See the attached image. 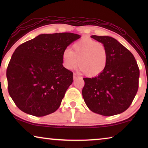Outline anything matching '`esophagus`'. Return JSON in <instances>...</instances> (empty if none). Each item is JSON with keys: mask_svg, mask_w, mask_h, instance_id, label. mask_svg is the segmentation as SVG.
I'll return each mask as SVG.
<instances>
[{"mask_svg": "<svg viewBox=\"0 0 148 148\" xmlns=\"http://www.w3.org/2000/svg\"><path fill=\"white\" fill-rule=\"evenodd\" d=\"M73 77H74V79H76V78H77V75H76V74H74Z\"/></svg>", "mask_w": 148, "mask_h": 148, "instance_id": "esophagus-1", "label": "esophagus"}]
</instances>
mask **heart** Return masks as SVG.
<instances>
[{
	"instance_id": "1",
	"label": "heart",
	"mask_w": 148,
	"mask_h": 148,
	"mask_svg": "<svg viewBox=\"0 0 148 148\" xmlns=\"http://www.w3.org/2000/svg\"><path fill=\"white\" fill-rule=\"evenodd\" d=\"M78 62L79 71L89 77L99 76L106 69L108 51L99 42L89 37H84L75 42L72 50L66 48L62 53V66L66 70H72Z\"/></svg>"
}]
</instances>
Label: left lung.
Listing matches in <instances>:
<instances>
[{"label":"left lung","mask_w":148,"mask_h":148,"mask_svg":"<svg viewBox=\"0 0 148 148\" xmlns=\"http://www.w3.org/2000/svg\"><path fill=\"white\" fill-rule=\"evenodd\" d=\"M108 51V64L99 76L84 77V101L95 113L104 116L121 114L129 108L138 89L140 71L129 49L114 38L92 35Z\"/></svg>","instance_id":"obj_1"}]
</instances>
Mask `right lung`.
<instances>
[{
	"label": "right lung",
	"mask_w": 148,
	"mask_h": 148,
	"mask_svg": "<svg viewBox=\"0 0 148 148\" xmlns=\"http://www.w3.org/2000/svg\"><path fill=\"white\" fill-rule=\"evenodd\" d=\"M79 38L71 32L42 34L17 47L6 77L9 95L19 110L42 117L59 108L73 82V72L62 66V51Z\"/></svg>",
	"instance_id": "right-lung-1"
}]
</instances>
